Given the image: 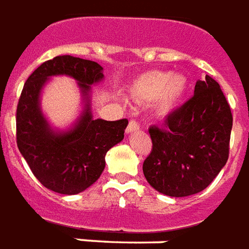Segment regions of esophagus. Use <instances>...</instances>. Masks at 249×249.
<instances>
[{"label": "esophagus", "mask_w": 249, "mask_h": 249, "mask_svg": "<svg viewBox=\"0 0 249 249\" xmlns=\"http://www.w3.org/2000/svg\"><path fill=\"white\" fill-rule=\"evenodd\" d=\"M139 129H140L139 124H137L136 121H133V120H132L129 124H128V126H126V130H125V132H126L128 134H130V133H134V132H137Z\"/></svg>", "instance_id": "esophagus-1"}]
</instances>
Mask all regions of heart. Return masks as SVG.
Listing matches in <instances>:
<instances>
[{"label":"heart","mask_w":249,"mask_h":249,"mask_svg":"<svg viewBox=\"0 0 249 249\" xmlns=\"http://www.w3.org/2000/svg\"><path fill=\"white\" fill-rule=\"evenodd\" d=\"M189 92V79L183 73L154 70L141 73L130 84V96L142 103L154 100V109L167 116L178 109Z\"/></svg>","instance_id":"b5f03b06"}]
</instances>
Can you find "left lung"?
I'll list each match as a JSON object with an SVG mask.
<instances>
[{
	"label": "left lung",
	"instance_id": "left-lung-1",
	"mask_svg": "<svg viewBox=\"0 0 249 249\" xmlns=\"http://www.w3.org/2000/svg\"><path fill=\"white\" fill-rule=\"evenodd\" d=\"M232 113L222 88L209 75L194 96L167 116L163 128L149 129L153 150L143 176L154 190L174 198L198 194L228 160Z\"/></svg>",
	"mask_w": 249,
	"mask_h": 249
}]
</instances>
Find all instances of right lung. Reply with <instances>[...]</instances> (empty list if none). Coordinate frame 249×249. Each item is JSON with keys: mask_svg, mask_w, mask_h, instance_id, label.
Segmentation results:
<instances>
[{"mask_svg": "<svg viewBox=\"0 0 249 249\" xmlns=\"http://www.w3.org/2000/svg\"><path fill=\"white\" fill-rule=\"evenodd\" d=\"M55 76L73 78L82 96V110L67 128H58L41 109V93ZM104 80L103 67L71 55L55 56L31 73L17 107V145L33 174L50 190L75 195L100 178L106 154L123 141L128 120L93 119L92 86Z\"/></svg>", "mask_w": 249, "mask_h": 249, "instance_id": "1", "label": "right lung"}]
</instances>
